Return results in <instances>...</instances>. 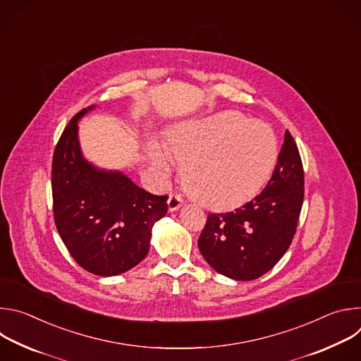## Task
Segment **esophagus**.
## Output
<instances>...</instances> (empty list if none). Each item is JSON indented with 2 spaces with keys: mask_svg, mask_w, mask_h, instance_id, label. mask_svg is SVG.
Wrapping results in <instances>:
<instances>
[{
  "mask_svg": "<svg viewBox=\"0 0 361 361\" xmlns=\"http://www.w3.org/2000/svg\"><path fill=\"white\" fill-rule=\"evenodd\" d=\"M183 205V200L178 194H170L169 197V210L170 212H177Z\"/></svg>",
  "mask_w": 361,
  "mask_h": 361,
  "instance_id": "esophagus-1",
  "label": "esophagus"
}]
</instances>
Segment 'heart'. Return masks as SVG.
<instances>
[{
  "instance_id": "b5f03b06",
  "label": "heart",
  "mask_w": 361,
  "mask_h": 361,
  "mask_svg": "<svg viewBox=\"0 0 361 361\" xmlns=\"http://www.w3.org/2000/svg\"><path fill=\"white\" fill-rule=\"evenodd\" d=\"M164 147L170 159L183 166L187 191L210 207H227L251 195L277 159L273 130L231 111L174 128ZM151 159L163 176L170 173L159 147L151 148Z\"/></svg>"
}]
</instances>
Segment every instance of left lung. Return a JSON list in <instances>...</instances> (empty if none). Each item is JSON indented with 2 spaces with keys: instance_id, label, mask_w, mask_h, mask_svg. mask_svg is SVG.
<instances>
[{
  "instance_id": "1",
  "label": "left lung",
  "mask_w": 361,
  "mask_h": 361,
  "mask_svg": "<svg viewBox=\"0 0 361 361\" xmlns=\"http://www.w3.org/2000/svg\"><path fill=\"white\" fill-rule=\"evenodd\" d=\"M304 200V170L287 130L279 161L266 188L228 213H210L198 248L216 271L254 280L271 270L288 250Z\"/></svg>"
}]
</instances>
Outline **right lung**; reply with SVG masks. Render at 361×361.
<instances>
[{
  "label": "right lung",
  "mask_w": 361,
  "mask_h": 361,
  "mask_svg": "<svg viewBox=\"0 0 361 361\" xmlns=\"http://www.w3.org/2000/svg\"><path fill=\"white\" fill-rule=\"evenodd\" d=\"M85 113L71 118L54 149V221L77 264L109 277L133 269L147 255L151 228L166 216L169 195H154L121 173L87 163L77 135V121Z\"/></svg>",
  "instance_id": "right-lung-1"
}]
</instances>
